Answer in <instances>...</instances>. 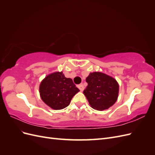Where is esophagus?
Instances as JSON below:
<instances>
[{
	"label": "esophagus",
	"mask_w": 155,
	"mask_h": 155,
	"mask_svg": "<svg viewBox=\"0 0 155 155\" xmlns=\"http://www.w3.org/2000/svg\"><path fill=\"white\" fill-rule=\"evenodd\" d=\"M78 88L79 89V90H80V91H81V92L84 90V86H83V85L82 83L80 84V85H79L78 86Z\"/></svg>",
	"instance_id": "34e87169"
}]
</instances>
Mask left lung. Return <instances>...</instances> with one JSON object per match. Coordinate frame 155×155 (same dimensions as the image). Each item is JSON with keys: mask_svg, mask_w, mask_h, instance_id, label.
<instances>
[{"mask_svg": "<svg viewBox=\"0 0 155 155\" xmlns=\"http://www.w3.org/2000/svg\"><path fill=\"white\" fill-rule=\"evenodd\" d=\"M88 83L83 94L91 107L97 110L108 109L118 100L119 84L106 74L94 72L86 78Z\"/></svg>", "mask_w": 155, "mask_h": 155, "instance_id": "8db88e82", "label": "left lung"}]
</instances>
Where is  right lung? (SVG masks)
I'll return each instance as SVG.
<instances>
[{
    "mask_svg": "<svg viewBox=\"0 0 155 155\" xmlns=\"http://www.w3.org/2000/svg\"><path fill=\"white\" fill-rule=\"evenodd\" d=\"M79 91L72 79L67 78L63 72L48 74L39 85L41 100L54 110H61L68 106L73 96Z\"/></svg>",
    "mask_w": 155,
    "mask_h": 155,
    "instance_id": "right-lung-1",
    "label": "right lung"
}]
</instances>
